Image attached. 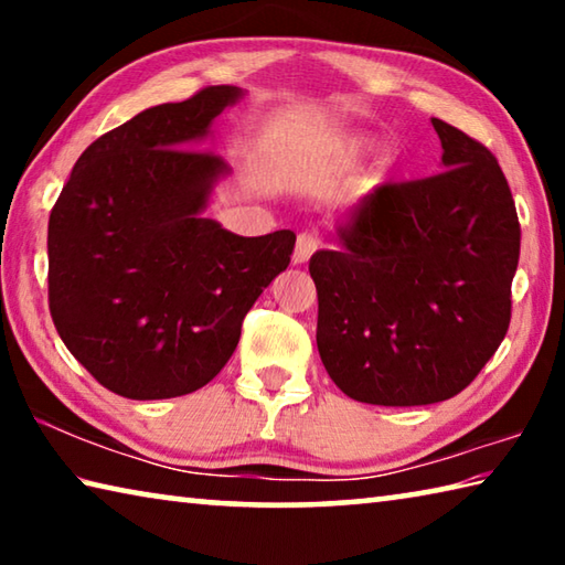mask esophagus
<instances>
[{
	"instance_id": "34e87169",
	"label": "esophagus",
	"mask_w": 565,
	"mask_h": 565,
	"mask_svg": "<svg viewBox=\"0 0 565 565\" xmlns=\"http://www.w3.org/2000/svg\"><path fill=\"white\" fill-rule=\"evenodd\" d=\"M319 244H321L319 234H313V232H301V234H299V238H296L294 264H303V262H309V259H311V254L317 252V248H319Z\"/></svg>"
}]
</instances>
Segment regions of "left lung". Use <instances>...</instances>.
I'll use <instances>...</instances> for the list:
<instances>
[{"label":"left lung","mask_w":565,"mask_h":565,"mask_svg":"<svg viewBox=\"0 0 565 565\" xmlns=\"http://www.w3.org/2000/svg\"><path fill=\"white\" fill-rule=\"evenodd\" d=\"M441 174L388 181L309 262L317 343L343 394L376 406L454 398L481 374L511 323L521 224L499 161L431 119Z\"/></svg>","instance_id":"obj_1"}]
</instances>
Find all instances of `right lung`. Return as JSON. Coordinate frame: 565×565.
Instances as JSON below:
<instances>
[{
    "label": "right lung",
    "instance_id": "right-lung-1",
    "mask_svg": "<svg viewBox=\"0 0 565 565\" xmlns=\"http://www.w3.org/2000/svg\"><path fill=\"white\" fill-rule=\"evenodd\" d=\"M238 97L226 84L204 87L102 134L52 206V321L72 356L124 398L206 386L291 262L289 228L246 238L202 216L226 164L191 141Z\"/></svg>",
    "mask_w": 565,
    "mask_h": 565
}]
</instances>
